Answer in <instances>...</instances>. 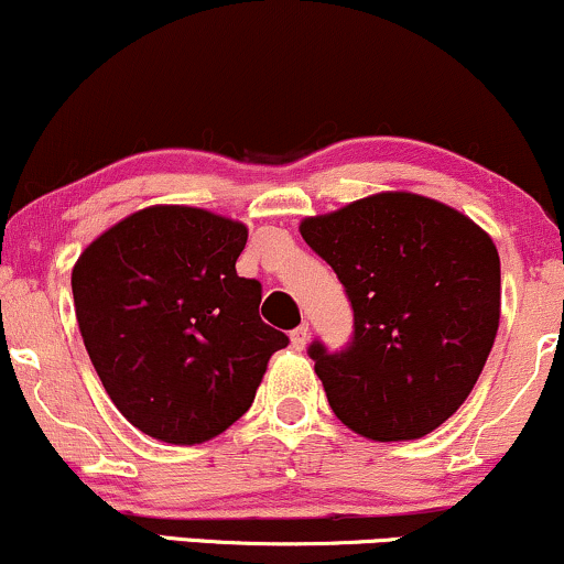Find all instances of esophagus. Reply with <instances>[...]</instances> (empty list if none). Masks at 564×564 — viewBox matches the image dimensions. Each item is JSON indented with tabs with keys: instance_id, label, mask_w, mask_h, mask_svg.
<instances>
[{
	"instance_id": "obj_1",
	"label": "esophagus",
	"mask_w": 564,
	"mask_h": 564,
	"mask_svg": "<svg viewBox=\"0 0 564 564\" xmlns=\"http://www.w3.org/2000/svg\"><path fill=\"white\" fill-rule=\"evenodd\" d=\"M310 341V326L307 323H302V326H296L294 332H291V347L294 349H304Z\"/></svg>"
}]
</instances>
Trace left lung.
Returning <instances> with one entry per match:
<instances>
[{
  "mask_svg": "<svg viewBox=\"0 0 564 564\" xmlns=\"http://www.w3.org/2000/svg\"><path fill=\"white\" fill-rule=\"evenodd\" d=\"M302 238L339 275L355 313L345 352L310 358L347 430L419 440L469 398L501 318L494 238L443 200L408 191L304 217Z\"/></svg>",
  "mask_w": 564,
  "mask_h": 564,
  "instance_id": "left-lung-1",
  "label": "left lung"
}]
</instances>
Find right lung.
<instances>
[{
    "label": "right lung",
    "mask_w": 564,
    "mask_h": 564,
    "mask_svg": "<svg viewBox=\"0 0 564 564\" xmlns=\"http://www.w3.org/2000/svg\"><path fill=\"white\" fill-rule=\"evenodd\" d=\"M246 238L238 219L156 204L100 232L74 264L89 360L121 416L153 440L217 437L289 345L260 318V281L236 273Z\"/></svg>",
    "instance_id": "add662e5"
}]
</instances>
